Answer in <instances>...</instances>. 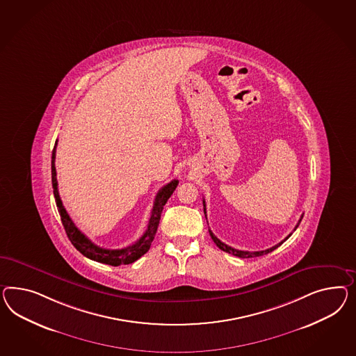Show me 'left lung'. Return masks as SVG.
Segmentation results:
<instances>
[{"mask_svg":"<svg viewBox=\"0 0 356 356\" xmlns=\"http://www.w3.org/2000/svg\"><path fill=\"white\" fill-rule=\"evenodd\" d=\"M203 211H204V215H206V203H204V200H203ZM302 218H303V215L300 216V219H299L298 224L296 225V228H294V231L298 228L299 222H300V220H302ZM209 232H210V236H211L212 241L216 243V246L220 249V250L225 251V252H229V254H232V255H234V257H238V258H254V257H261V255H266V254H268V252H270V251L275 250V249H277L279 246H281L285 241L288 240L289 237L291 236V233L289 234L288 237L285 238L284 241H281V242H279L277 245H275V246H272V248H269V249H267V250H261V251H242V250H237V249H233V248H231V246H228V245H225L224 242H221L213 233H212L210 229H209Z\"/></svg>","mask_w":356,"mask_h":356,"instance_id":"left-lung-1","label":"left lung"}]
</instances>
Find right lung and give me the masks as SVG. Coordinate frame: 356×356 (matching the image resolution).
Returning <instances> with one entry per match:
<instances>
[{
  "label": "right lung",
  "mask_w": 356,
  "mask_h": 356,
  "mask_svg": "<svg viewBox=\"0 0 356 356\" xmlns=\"http://www.w3.org/2000/svg\"><path fill=\"white\" fill-rule=\"evenodd\" d=\"M56 147H57V141H56L53 153H51V184H53V193H54V198H56V203H57L58 212L60 215V220H62V224L65 227V231L67 233L68 240L71 241V243L76 248V250L80 251L84 257H87L89 259L99 261V263H104V264H108V266L118 267L120 264H131L136 260L140 259L144 254L149 251L150 246H152V242H153L155 233L158 229V225H159L164 204L167 203L168 198L172 195V193L175 192L177 184H179V180L175 179L171 183L164 185L163 188L156 194L147 228H146V231H145L143 237L140 240L135 242L134 245L124 248V249H118V250L104 249V248H99V246L95 245L92 241L87 238L86 234H83L81 232L77 229L76 225L74 224V221L71 220L66 209L63 207V203L60 201V197H59V193H58Z\"/></svg>",
  "instance_id": "1"
}]
</instances>
